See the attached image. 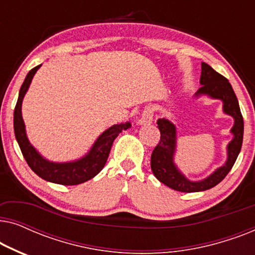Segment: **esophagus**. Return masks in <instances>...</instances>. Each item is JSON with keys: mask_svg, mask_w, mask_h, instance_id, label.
<instances>
[{"mask_svg": "<svg viewBox=\"0 0 255 255\" xmlns=\"http://www.w3.org/2000/svg\"><path fill=\"white\" fill-rule=\"evenodd\" d=\"M153 120V114L152 111L149 109H145L142 111L140 118H139L138 123L140 125H146V124H149Z\"/></svg>", "mask_w": 255, "mask_h": 255, "instance_id": "1", "label": "esophagus"}]
</instances>
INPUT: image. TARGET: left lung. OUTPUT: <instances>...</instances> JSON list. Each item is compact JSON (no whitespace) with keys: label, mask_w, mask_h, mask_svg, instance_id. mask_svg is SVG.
<instances>
[{"label":"left lung","mask_w":255,"mask_h":255,"mask_svg":"<svg viewBox=\"0 0 255 255\" xmlns=\"http://www.w3.org/2000/svg\"><path fill=\"white\" fill-rule=\"evenodd\" d=\"M200 83L202 87L195 95H208L211 99L223 101L224 113L232 116L235 120V124L231 128L233 139L228 145V160L224 165L216 169L211 175L205 179L193 182V181L188 180L174 163V153L176 148L175 125L166 118L158 120L156 124L160 130V141L153 149L151 155L152 172L160 182L174 190L182 191V193L204 191L217 186L221 181L224 180V177L228 175L235 165L243 145L244 120L231 83L205 62H202Z\"/></svg>","instance_id":"1"}]
</instances>
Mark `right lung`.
Listing matches in <instances>:
<instances>
[{
    "label": "right lung",
    "mask_w": 255,
    "mask_h": 255,
    "mask_svg": "<svg viewBox=\"0 0 255 255\" xmlns=\"http://www.w3.org/2000/svg\"><path fill=\"white\" fill-rule=\"evenodd\" d=\"M39 67L40 65L27 73L26 78L20 87L18 100H17L15 111H13V130H15L16 140L18 142L19 148L22 151L24 159L26 160L27 165L41 179L46 180L48 182L64 184V186H75V184L83 183L93 179L103 169L114 140L122 131L128 130L131 127V124L128 122L124 124L113 125L96 139L90 151L81 159L71 162L48 161L30 144L29 139L26 137L25 124H24L22 117L23 99L27 89H29L33 75L36 74Z\"/></svg>",
    "instance_id": "add662e5"
}]
</instances>
